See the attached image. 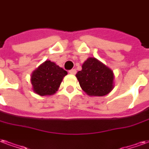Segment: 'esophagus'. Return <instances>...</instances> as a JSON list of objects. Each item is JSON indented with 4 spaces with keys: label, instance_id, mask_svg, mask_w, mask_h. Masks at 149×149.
<instances>
[{
    "label": "esophagus",
    "instance_id": "obj_1",
    "mask_svg": "<svg viewBox=\"0 0 149 149\" xmlns=\"http://www.w3.org/2000/svg\"><path fill=\"white\" fill-rule=\"evenodd\" d=\"M69 73L71 74H74L76 73V70L75 69H71V70H69Z\"/></svg>",
    "mask_w": 149,
    "mask_h": 149
}]
</instances>
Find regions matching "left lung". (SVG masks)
Here are the masks:
<instances>
[{
    "instance_id": "obj_1",
    "label": "left lung",
    "mask_w": 149,
    "mask_h": 149,
    "mask_svg": "<svg viewBox=\"0 0 149 149\" xmlns=\"http://www.w3.org/2000/svg\"><path fill=\"white\" fill-rule=\"evenodd\" d=\"M76 74L79 85L88 95L104 96L113 87V73L95 58H89Z\"/></svg>"
}]
</instances>
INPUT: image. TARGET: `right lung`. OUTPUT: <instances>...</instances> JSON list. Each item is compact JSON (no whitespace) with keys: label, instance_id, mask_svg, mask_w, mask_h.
Instances as JSON below:
<instances>
[{"label":"right lung","instance_id":"right-lung-1","mask_svg":"<svg viewBox=\"0 0 149 149\" xmlns=\"http://www.w3.org/2000/svg\"><path fill=\"white\" fill-rule=\"evenodd\" d=\"M67 74L66 70L55 63L46 61L32 73L31 82L33 91L41 96L53 94Z\"/></svg>","mask_w":149,"mask_h":149}]
</instances>
